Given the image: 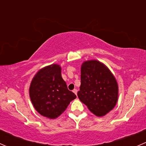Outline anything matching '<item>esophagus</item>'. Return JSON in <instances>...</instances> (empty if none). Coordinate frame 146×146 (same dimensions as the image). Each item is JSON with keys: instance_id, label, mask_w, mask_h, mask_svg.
<instances>
[{"instance_id": "obj_1", "label": "esophagus", "mask_w": 146, "mask_h": 146, "mask_svg": "<svg viewBox=\"0 0 146 146\" xmlns=\"http://www.w3.org/2000/svg\"><path fill=\"white\" fill-rule=\"evenodd\" d=\"M73 92H74V93L76 94V95H77V92H78L77 90H76V89H74V90H73Z\"/></svg>"}]
</instances>
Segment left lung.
Returning <instances> with one entry per match:
<instances>
[{"label":"left lung","instance_id":"8db88e82","mask_svg":"<svg viewBox=\"0 0 146 146\" xmlns=\"http://www.w3.org/2000/svg\"><path fill=\"white\" fill-rule=\"evenodd\" d=\"M80 80L78 97L91 112L103 117L113 110L118 100V84L105 65L97 60L83 62Z\"/></svg>","mask_w":146,"mask_h":146}]
</instances>
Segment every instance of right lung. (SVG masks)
Listing matches in <instances>:
<instances>
[{
	"label": "right lung",
	"mask_w": 146,
	"mask_h": 146,
	"mask_svg": "<svg viewBox=\"0 0 146 146\" xmlns=\"http://www.w3.org/2000/svg\"><path fill=\"white\" fill-rule=\"evenodd\" d=\"M29 97L35 110L44 117L56 119L66 110L76 95L69 90L58 64L46 66L31 82Z\"/></svg>",
	"instance_id": "right-lung-1"
}]
</instances>
